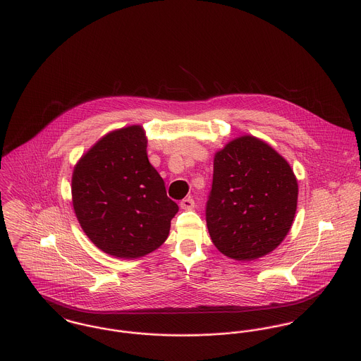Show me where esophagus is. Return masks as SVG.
<instances>
[{
	"label": "esophagus",
	"mask_w": 361,
	"mask_h": 361,
	"mask_svg": "<svg viewBox=\"0 0 361 361\" xmlns=\"http://www.w3.org/2000/svg\"><path fill=\"white\" fill-rule=\"evenodd\" d=\"M180 207H181V209H184V211H191V209H194L195 202H194L192 198H184V200L180 202Z\"/></svg>",
	"instance_id": "1"
}]
</instances>
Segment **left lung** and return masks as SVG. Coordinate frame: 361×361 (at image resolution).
I'll return each instance as SVG.
<instances>
[{"label":"left lung","instance_id":"1","mask_svg":"<svg viewBox=\"0 0 361 361\" xmlns=\"http://www.w3.org/2000/svg\"><path fill=\"white\" fill-rule=\"evenodd\" d=\"M297 178L271 145L243 135L217 150L207 224L217 250L235 261L272 252L291 228Z\"/></svg>","mask_w":361,"mask_h":361}]
</instances>
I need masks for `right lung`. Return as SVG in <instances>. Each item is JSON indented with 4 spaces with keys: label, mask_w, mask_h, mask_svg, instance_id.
Returning a JSON list of instances; mask_svg holds the SVG:
<instances>
[{
    "label": "right lung",
    "mask_w": 361,
    "mask_h": 361,
    "mask_svg": "<svg viewBox=\"0 0 361 361\" xmlns=\"http://www.w3.org/2000/svg\"><path fill=\"white\" fill-rule=\"evenodd\" d=\"M141 126L106 134L73 167V211L89 240L116 258H141L169 237L178 207L149 163Z\"/></svg>",
    "instance_id": "1"
}]
</instances>
